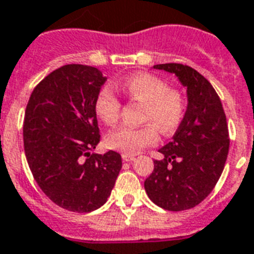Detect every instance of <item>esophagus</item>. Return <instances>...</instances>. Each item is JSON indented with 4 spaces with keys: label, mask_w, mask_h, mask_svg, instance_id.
Segmentation results:
<instances>
[{
    "label": "esophagus",
    "mask_w": 254,
    "mask_h": 254,
    "mask_svg": "<svg viewBox=\"0 0 254 254\" xmlns=\"http://www.w3.org/2000/svg\"><path fill=\"white\" fill-rule=\"evenodd\" d=\"M123 159L125 161V162H131V161H134V155L123 154Z\"/></svg>",
    "instance_id": "34e87169"
}]
</instances>
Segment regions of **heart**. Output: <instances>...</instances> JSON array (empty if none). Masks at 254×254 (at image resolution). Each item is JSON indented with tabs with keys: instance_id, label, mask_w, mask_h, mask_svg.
<instances>
[{
	"instance_id": "b5f03b06",
	"label": "heart",
	"mask_w": 254,
	"mask_h": 254,
	"mask_svg": "<svg viewBox=\"0 0 254 254\" xmlns=\"http://www.w3.org/2000/svg\"><path fill=\"white\" fill-rule=\"evenodd\" d=\"M130 100L143 104L142 123L139 127H121L111 131L107 143L123 154L135 155L158 141V130L171 135L181 127L186 116L187 101L183 92L169 88L161 77L151 73H135L117 84ZM96 115L104 124L115 125L120 119L121 103L109 88H103L95 101Z\"/></svg>"
}]
</instances>
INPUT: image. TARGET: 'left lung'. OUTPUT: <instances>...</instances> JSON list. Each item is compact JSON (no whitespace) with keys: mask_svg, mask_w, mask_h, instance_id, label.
<instances>
[{"mask_svg":"<svg viewBox=\"0 0 254 254\" xmlns=\"http://www.w3.org/2000/svg\"><path fill=\"white\" fill-rule=\"evenodd\" d=\"M175 73L187 88L186 116L173 141L159 149L163 159L145 181L150 200L167 211H185L208 196L229 150V133L220 97L196 69L179 63L154 65Z\"/></svg>","mask_w":254,"mask_h":254,"instance_id":"8db88e82","label":"left lung"}]
</instances>
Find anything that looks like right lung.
Listing matches in <instances>:
<instances>
[{
    "label": "right lung",
    "mask_w": 254,
    "mask_h": 254,
    "mask_svg": "<svg viewBox=\"0 0 254 254\" xmlns=\"http://www.w3.org/2000/svg\"><path fill=\"white\" fill-rule=\"evenodd\" d=\"M107 77L95 67L67 64L34 88L26 107L23 146L41 190L59 207L91 212L107 201L123 167L100 142L95 101Z\"/></svg>",
    "instance_id": "1"
}]
</instances>
